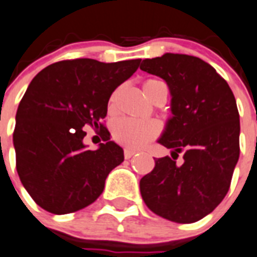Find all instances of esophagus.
<instances>
[{"instance_id": "esophagus-1", "label": "esophagus", "mask_w": 257, "mask_h": 257, "mask_svg": "<svg viewBox=\"0 0 257 257\" xmlns=\"http://www.w3.org/2000/svg\"><path fill=\"white\" fill-rule=\"evenodd\" d=\"M136 154L135 150H129V149H125L124 150V157L125 159H129V158H132L133 155Z\"/></svg>"}]
</instances>
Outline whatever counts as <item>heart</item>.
<instances>
[{
  "mask_svg": "<svg viewBox=\"0 0 257 257\" xmlns=\"http://www.w3.org/2000/svg\"><path fill=\"white\" fill-rule=\"evenodd\" d=\"M159 83L162 82L154 81V79L145 82L144 90L148 98H150V88ZM115 102L116 92H113L108 100L109 112L115 109ZM112 135L118 144L129 149H140L159 135V125L153 120H135V118L124 117L115 122Z\"/></svg>",
  "mask_w": 257,
  "mask_h": 257,
  "instance_id": "b5f03b06",
  "label": "heart"
}]
</instances>
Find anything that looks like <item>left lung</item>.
<instances>
[{
    "label": "left lung",
    "instance_id": "obj_1",
    "mask_svg": "<svg viewBox=\"0 0 257 257\" xmlns=\"http://www.w3.org/2000/svg\"><path fill=\"white\" fill-rule=\"evenodd\" d=\"M140 69L165 79L172 112L158 140L172 158H155L153 171L140 180L142 200L169 221H200L225 198L239 159L234 94L212 65L195 56L165 53L144 60ZM179 152L182 165L175 161Z\"/></svg>",
    "mask_w": 257,
    "mask_h": 257
}]
</instances>
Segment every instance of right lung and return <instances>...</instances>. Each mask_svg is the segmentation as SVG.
I'll use <instances>...</instances> for the list:
<instances>
[{
	"label": "right lung",
	"mask_w": 257,
	"mask_h": 257,
	"mask_svg": "<svg viewBox=\"0 0 257 257\" xmlns=\"http://www.w3.org/2000/svg\"><path fill=\"white\" fill-rule=\"evenodd\" d=\"M141 60H64L35 75L19 103L13 135L17 171L26 191L53 214L77 212L102 195L109 172L124 161L102 124L109 96ZM85 126L101 129L98 151L83 144Z\"/></svg>",
	"instance_id": "right-lung-1"
}]
</instances>
